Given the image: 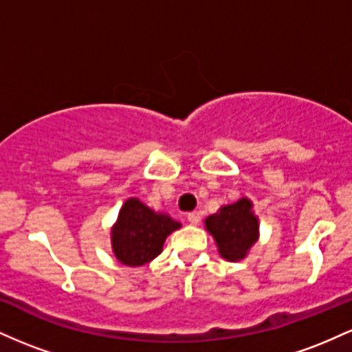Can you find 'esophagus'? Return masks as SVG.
Wrapping results in <instances>:
<instances>
[{
	"instance_id": "esophagus-1",
	"label": "esophagus",
	"mask_w": 352,
	"mask_h": 352,
	"mask_svg": "<svg viewBox=\"0 0 352 352\" xmlns=\"http://www.w3.org/2000/svg\"><path fill=\"white\" fill-rule=\"evenodd\" d=\"M187 220L190 221V223L192 225H200V221H201V217H200V213L199 212H192V213H188V217H187Z\"/></svg>"
}]
</instances>
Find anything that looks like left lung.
<instances>
[{
    "label": "left lung",
    "mask_w": 352,
    "mask_h": 352,
    "mask_svg": "<svg viewBox=\"0 0 352 352\" xmlns=\"http://www.w3.org/2000/svg\"><path fill=\"white\" fill-rule=\"evenodd\" d=\"M205 230L215 240L220 256L235 263L248 256L260 238V220L253 212V201L241 197L207 217Z\"/></svg>",
    "instance_id": "8db88e82"
}]
</instances>
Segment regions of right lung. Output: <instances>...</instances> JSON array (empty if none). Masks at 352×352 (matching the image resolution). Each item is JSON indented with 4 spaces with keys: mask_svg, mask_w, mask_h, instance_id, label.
<instances>
[{
    "mask_svg": "<svg viewBox=\"0 0 352 352\" xmlns=\"http://www.w3.org/2000/svg\"><path fill=\"white\" fill-rule=\"evenodd\" d=\"M180 227V221L168 213L155 212L131 197L124 201L111 228L112 253L129 268L144 266L162 253L167 236Z\"/></svg>",
    "mask_w": 352,
    "mask_h": 352,
    "instance_id": "1",
    "label": "right lung"
}]
</instances>
